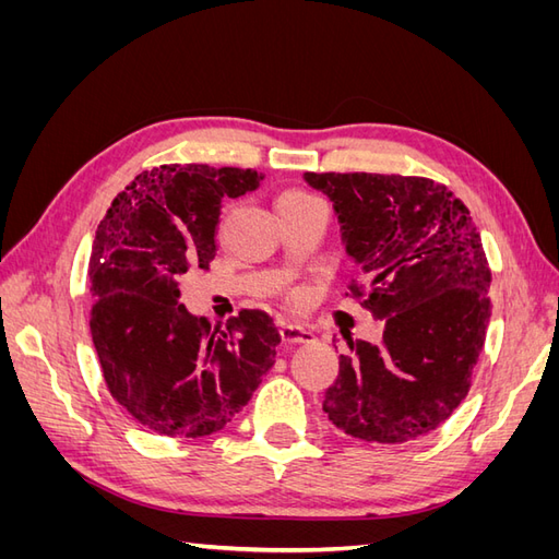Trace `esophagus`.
<instances>
[{
	"label": "esophagus",
	"instance_id": "esophagus-1",
	"mask_svg": "<svg viewBox=\"0 0 559 559\" xmlns=\"http://www.w3.org/2000/svg\"><path fill=\"white\" fill-rule=\"evenodd\" d=\"M280 335H282V343H289V345L314 343V333L306 326H298V324H284L280 329Z\"/></svg>",
	"mask_w": 559,
	"mask_h": 559
}]
</instances>
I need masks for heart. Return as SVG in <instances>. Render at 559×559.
<instances>
[{
	"instance_id": "obj_1",
	"label": "heart",
	"mask_w": 559,
	"mask_h": 559,
	"mask_svg": "<svg viewBox=\"0 0 559 559\" xmlns=\"http://www.w3.org/2000/svg\"><path fill=\"white\" fill-rule=\"evenodd\" d=\"M296 200H312V195L302 193V191H289V193H284V195L280 198V205H282V202H296ZM294 300H300V292L294 294Z\"/></svg>"
}]
</instances>
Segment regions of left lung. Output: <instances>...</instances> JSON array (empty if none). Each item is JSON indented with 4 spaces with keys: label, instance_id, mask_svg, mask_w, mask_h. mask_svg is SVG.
<instances>
[{
    "label": "left lung",
    "instance_id": "1",
    "mask_svg": "<svg viewBox=\"0 0 559 559\" xmlns=\"http://www.w3.org/2000/svg\"><path fill=\"white\" fill-rule=\"evenodd\" d=\"M302 179L333 202L345 251L366 286H352L384 321L378 345L347 341L326 389L333 425L373 443L433 431L471 386L489 321V267L464 202L443 183L401 175Z\"/></svg>",
    "mask_w": 559,
    "mask_h": 559
}]
</instances>
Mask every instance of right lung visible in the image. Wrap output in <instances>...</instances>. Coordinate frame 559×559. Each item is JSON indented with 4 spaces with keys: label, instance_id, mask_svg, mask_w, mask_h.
I'll use <instances>...</instances> for the list:
<instances>
[{
    "label": "right lung",
    "instance_id": "obj_1",
    "mask_svg": "<svg viewBox=\"0 0 559 559\" xmlns=\"http://www.w3.org/2000/svg\"><path fill=\"white\" fill-rule=\"evenodd\" d=\"M240 167L163 165L140 175L97 226L88 286L91 335L111 396L170 438L222 431L275 364L280 331L242 310L216 331L181 302L179 280L207 270L224 198L257 191Z\"/></svg>",
    "mask_w": 559,
    "mask_h": 559
}]
</instances>
